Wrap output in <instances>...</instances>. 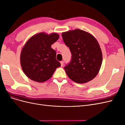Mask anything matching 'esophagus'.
<instances>
[{
    "label": "esophagus",
    "instance_id": "esophagus-1",
    "mask_svg": "<svg viewBox=\"0 0 125 125\" xmlns=\"http://www.w3.org/2000/svg\"><path fill=\"white\" fill-rule=\"evenodd\" d=\"M63 63H64L63 61H61V62H60V63H61V66L62 67L63 66Z\"/></svg>",
    "mask_w": 125,
    "mask_h": 125
}]
</instances>
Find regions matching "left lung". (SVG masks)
<instances>
[{
    "label": "left lung",
    "instance_id": "obj_1",
    "mask_svg": "<svg viewBox=\"0 0 125 125\" xmlns=\"http://www.w3.org/2000/svg\"><path fill=\"white\" fill-rule=\"evenodd\" d=\"M62 39L70 49L71 59L64 67L69 78L78 83H84L96 77L101 68L102 53L93 35L80 29L62 33Z\"/></svg>",
    "mask_w": 125,
    "mask_h": 125
}]
</instances>
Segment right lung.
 I'll return each mask as SVG.
<instances>
[{
  "label": "right lung",
  "instance_id": "1",
  "mask_svg": "<svg viewBox=\"0 0 125 125\" xmlns=\"http://www.w3.org/2000/svg\"><path fill=\"white\" fill-rule=\"evenodd\" d=\"M59 37L55 33L50 35L40 33L26 42L21 52L20 62L24 73L30 79L38 82L46 81L61 66L56 60V51L51 47Z\"/></svg>",
  "mask_w": 125,
  "mask_h": 125
}]
</instances>
